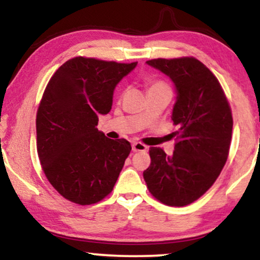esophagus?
I'll use <instances>...</instances> for the list:
<instances>
[{"label":"esophagus","mask_w":260,"mask_h":260,"mask_svg":"<svg viewBox=\"0 0 260 260\" xmlns=\"http://www.w3.org/2000/svg\"><path fill=\"white\" fill-rule=\"evenodd\" d=\"M148 149L147 145L142 144V143L139 142H134L132 144V150L133 151H145Z\"/></svg>","instance_id":"esophagus-1"}]
</instances>
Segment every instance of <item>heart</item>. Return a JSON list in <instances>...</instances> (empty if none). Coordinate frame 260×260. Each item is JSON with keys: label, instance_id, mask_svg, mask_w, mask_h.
Masks as SVG:
<instances>
[{"label": "heart", "instance_id": "b5f03b06", "mask_svg": "<svg viewBox=\"0 0 260 260\" xmlns=\"http://www.w3.org/2000/svg\"><path fill=\"white\" fill-rule=\"evenodd\" d=\"M161 86H166V85L164 84V83H154V84L150 86V89H153V88H161Z\"/></svg>", "mask_w": 260, "mask_h": 260}]
</instances>
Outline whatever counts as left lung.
<instances>
[{
	"label": "left lung",
	"instance_id": "8db88e82",
	"mask_svg": "<svg viewBox=\"0 0 260 260\" xmlns=\"http://www.w3.org/2000/svg\"><path fill=\"white\" fill-rule=\"evenodd\" d=\"M147 64L174 83L171 118L180 131L171 156L161 148L149 149L151 162L143 176L157 201L183 207L213 186L228 160L231 109L219 80L194 57L157 58Z\"/></svg>",
	"mask_w": 260,
	"mask_h": 260
}]
</instances>
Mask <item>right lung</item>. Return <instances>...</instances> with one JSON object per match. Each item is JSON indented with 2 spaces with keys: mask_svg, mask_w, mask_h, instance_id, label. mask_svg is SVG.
<instances>
[{
  "mask_svg": "<svg viewBox=\"0 0 260 260\" xmlns=\"http://www.w3.org/2000/svg\"><path fill=\"white\" fill-rule=\"evenodd\" d=\"M136 66L74 57L45 89L37 115L39 159L68 201L94 204L113 189L132 147L126 139H109L96 126L111 110L116 85Z\"/></svg>",
  "mask_w": 260,
  "mask_h": 260,
  "instance_id": "obj_1",
  "label": "right lung"
}]
</instances>
